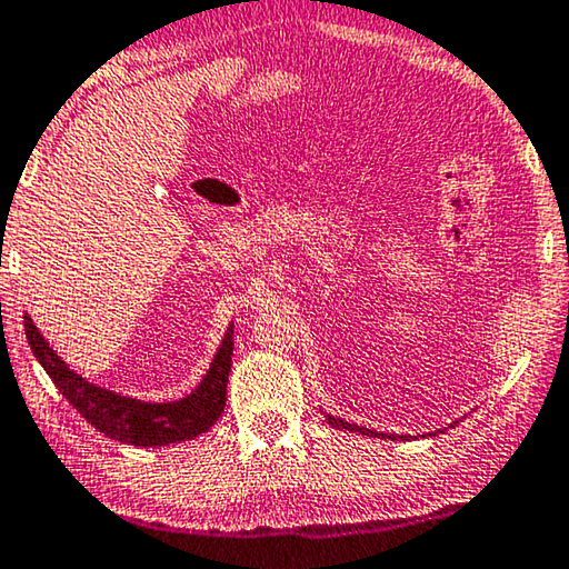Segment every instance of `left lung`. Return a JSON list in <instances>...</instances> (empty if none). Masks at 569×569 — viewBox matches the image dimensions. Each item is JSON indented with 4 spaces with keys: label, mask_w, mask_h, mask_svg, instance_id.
<instances>
[{
    "label": "left lung",
    "mask_w": 569,
    "mask_h": 569,
    "mask_svg": "<svg viewBox=\"0 0 569 569\" xmlns=\"http://www.w3.org/2000/svg\"><path fill=\"white\" fill-rule=\"evenodd\" d=\"M323 418H327V422L331 428H341V430H349V432H359V436H369V438H392V440H408V438H415V436H387V432H377V430H369V428H362V426H355V422H347V420H341V418H333V415H327L323 412ZM458 422V420H456ZM456 422H450L448 428H456ZM438 432H446V430H436V432H428V436H420V438H432V436H438Z\"/></svg>",
    "instance_id": "1"
}]
</instances>
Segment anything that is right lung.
I'll use <instances>...</instances> for the list:
<instances>
[{"mask_svg": "<svg viewBox=\"0 0 569 569\" xmlns=\"http://www.w3.org/2000/svg\"><path fill=\"white\" fill-rule=\"evenodd\" d=\"M232 327L236 323H230L224 331L218 355L212 357L210 369L192 392L174 402H143L137 398H123L119 392L106 390V387H98L80 377L76 369L62 362L56 349L50 347V341L24 313V333L32 355L38 357L44 372L56 382L62 398L103 436L141 448L182 443V440L202 436L218 422L224 410V400H228V375L232 367V347H236L232 345Z\"/></svg>", "mask_w": 569, "mask_h": 569, "instance_id": "obj_1", "label": "right lung"}]
</instances>
